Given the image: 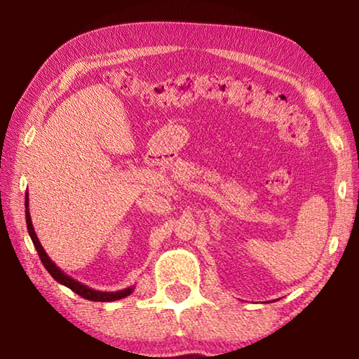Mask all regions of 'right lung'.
Here are the masks:
<instances>
[{
	"mask_svg": "<svg viewBox=\"0 0 359 359\" xmlns=\"http://www.w3.org/2000/svg\"><path fill=\"white\" fill-rule=\"evenodd\" d=\"M25 217H27L28 234H29V238H32V241H33L36 252H38L39 258L42 261V264H44V267L48 271V274H50L53 278H55L58 283L65 285V287H68L69 290L74 291L76 294L82 296L83 299H88V301L112 302V301H117V299H123V297L130 296L133 293V290H135V287H128V288L120 290V291H100V290H93V288L87 287V285L77 282L76 278L69 277L68 274H65V272L60 269V267L55 263H53L50 258H48V255L46 253L44 247L41 245L38 236H36V233H34V228H33V223H32V215H29V210H28V191L25 194Z\"/></svg>",
	"mask_w": 359,
	"mask_h": 359,
	"instance_id": "add662e5",
	"label": "right lung"
}]
</instances>
